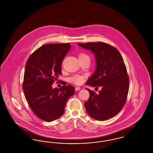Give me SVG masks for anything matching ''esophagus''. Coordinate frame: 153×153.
I'll return each mask as SVG.
<instances>
[{"label": "esophagus", "instance_id": "obj_1", "mask_svg": "<svg viewBox=\"0 0 153 153\" xmlns=\"http://www.w3.org/2000/svg\"><path fill=\"white\" fill-rule=\"evenodd\" d=\"M80 89H81V88H80V87H77L75 88V89H76V91H77L80 90Z\"/></svg>", "mask_w": 153, "mask_h": 153}]
</instances>
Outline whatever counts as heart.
Listing matches in <instances>:
<instances>
[{
  "label": "heart",
  "instance_id": "heart-1",
  "mask_svg": "<svg viewBox=\"0 0 153 153\" xmlns=\"http://www.w3.org/2000/svg\"><path fill=\"white\" fill-rule=\"evenodd\" d=\"M79 59L82 58H89V56L87 54L84 53H80L79 54ZM85 76L81 74H74L72 77L69 78V81L72 83H73L76 85L81 84L85 80Z\"/></svg>",
  "mask_w": 153,
  "mask_h": 153
}]
</instances>
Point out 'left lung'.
Here are the masks:
<instances>
[{"mask_svg": "<svg viewBox=\"0 0 153 153\" xmlns=\"http://www.w3.org/2000/svg\"><path fill=\"white\" fill-rule=\"evenodd\" d=\"M78 45L92 51L96 60V69L87 84L102 87L96 94L89 92L84 102L88 114L96 120H105L115 116L123 108L129 89V77L122 55L115 47L104 42Z\"/></svg>", "mask_w": 153, "mask_h": 153, "instance_id": "obj_1", "label": "left lung"}]
</instances>
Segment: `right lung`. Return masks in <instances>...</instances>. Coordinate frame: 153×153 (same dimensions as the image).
<instances>
[{
  "label": "right lung",
  "mask_w": 153,
  "mask_h": 153,
  "mask_svg": "<svg viewBox=\"0 0 153 153\" xmlns=\"http://www.w3.org/2000/svg\"><path fill=\"white\" fill-rule=\"evenodd\" d=\"M71 48L69 43L46 44L37 49L28 58L25 66L23 90L30 108L36 117L50 122L61 117L66 102L74 95L73 86L63 85L52 88L62 75L61 65Z\"/></svg>",
  "instance_id": "1"
}]
</instances>
